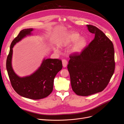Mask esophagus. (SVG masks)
Listing matches in <instances>:
<instances>
[{
  "label": "esophagus",
  "instance_id": "esophagus-1",
  "mask_svg": "<svg viewBox=\"0 0 124 124\" xmlns=\"http://www.w3.org/2000/svg\"><path fill=\"white\" fill-rule=\"evenodd\" d=\"M67 64H68V62L66 59L62 60V64H63V66L64 67H66L67 65Z\"/></svg>",
  "mask_w": 124,
  "mask_h": 124
}]
</instances>
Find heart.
Masks as SVG:
<instances>
[{
	"label": "heart",
	"mask_w": 124,
	"mask_h": 124,
	"mask_svg": "<svg viewBox=\"0 0 124 124\" xmlns=\"http://www.w3.org/2000/svg\"><path fill=\"white\" fill-rule=\"evenodd\" d=\"M79 38V35L77 33L71 32L68 34L64 38L63 42L64 44H69L76 41L72 48V52L75 54L80 52L84 48L86 44V41L84 38Z\"/></svg>",
	"instance_id": "b5f03b06"
}]
</instances>
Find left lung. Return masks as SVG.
<instances>
[{
	"instance_id": "8db88e82",
	"label": "left lung",
	"mask_w": 124,
	"mask_h": 124,
	"mask_svg": "<svg viewBox=\"0 0 124 124\" xmlns=\"http://www.w3.org/2000/svg\"><path fill=\"white\" fill-rule=\"evenodd\" d=\"M87 26L95 38L80 54L70 55L67 67L72 89L81 96L103 91L114 74L115 66L112 42L97 27Z\"/></svg>"
}]
</instances>
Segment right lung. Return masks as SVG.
Listing matches in <instances>:
<instances>
[{
    "label": "right lung",
    "mask_w": 124,
    "mask_h": 124,
    "mask_svg": "<svg viewBox=\"0 0 124 124\" xmlns=\"http://www.w3.org/2000/svg\"><path fill=\"white\" fill-rule=\"evenodd\" d=\"M33 28L22 30L12 41L6 60V69L13 89L20 96L32 100L47 97L52 91L55 77L62 68V61L58 59H44L39 69L30 76L21 78L12 67L13 47L26 35H31Z\"/></svg>",
    "instance_id": "1"
}]
</instances>
